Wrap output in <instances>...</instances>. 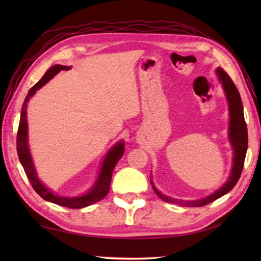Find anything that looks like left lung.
<instances>
[{"instance_id": "8db88e82", "label": "left lung", "mask_w": 261, "mask_h": 261, "mask_svg": "<svg viewBox=\"0 0 261 261\" xmlns=\"http://www.w3.org/2000/svg\"><path fill=\"white\" fill-rule=\"evenodd\" d=\"M215 74L218 76L219 82L223 87V91L225 94L226 101H228V109H229V141L233 150V157H232V167H231V174L229 176L228 180L221 186L219 190H216L214 193L210 194L208 196L199 199H194V201H184V199H177L169 196H166L162 192L157 190L152 181V177L150 176V182L152 185V190L154 193L163 199L165 202L174 203L181 205V206L186 207H197V206H204L208 203H212L215 199L220 198L221 196L225 195L229 193L232 188L236 186L240 178L241 171L243 168V164H245V158L248 149V130L247 124L245 121V116H243V107L241 96L239 91L236 87L234 83L232 82L230 76L223 71L222 68H218L215 70Z\"/></svg>"}]
</instances>
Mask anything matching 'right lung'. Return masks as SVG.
<instances>
[{
	"label": "right lung",
	"instance_id": "right-lung-1",
	"mask_svg": "<svg viewBox=\"0 0 261 261\" xmlns=\"http://www.w3.org/2000/svg\"><path fill=\"white\" fill-rule=\"evenodd\" d=\"M70 66H63V65H55L51 68H49L42 79L39 81L36 85H33L30 91L28 92V95L24 98L23 105L21 109V115H20V123H19V130L18 136H16V150H18V156L20 159V163L23 167L28 179L31 182L33 187L39 195H40L45 201L51 202L54 204L60 205V206H65L68 208H83L90 205L101 201L102 198L107 196V194L110 191V184L111 178H112V174L115 165L118 164L121 157L124 153V141L120 140L116 142L115 145L110 149V150L105 154L103 162L101 164V168H99V173L95 182L92 185V187L88 190L85 194L80 196H59L56 195L51 190L43 184V182L39 179L37 170L33 164L32 156L29 148V142H28V120H27V108L28 103H29L30 98L35 95L38 90H40L42 86H45L47 83L54 79L55 75H57L60 70H69Z\"/></svg>",
	"mask_w": 261,
	"mask_h": 261
}]
</instances>
